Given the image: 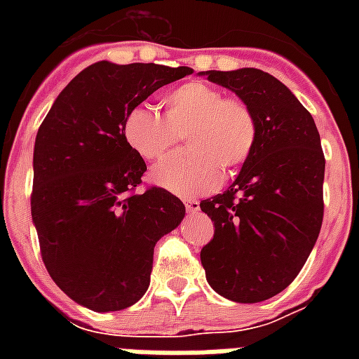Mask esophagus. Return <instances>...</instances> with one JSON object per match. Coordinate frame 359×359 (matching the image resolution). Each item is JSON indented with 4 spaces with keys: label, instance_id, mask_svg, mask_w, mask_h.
<instances>
[{
    "label": "esophagus",
    "instance_id": "esophagus-1",
    "mask_svg": "<svg viewBox=\"0 0 359 359\" xmlns=\"http://www.w3.org/2000/svg\"><path fill=\"white\" fill-rule=\"evenodd\" d=\"M184 205H187L188 215H196V213L200 211V202H196V200H187Z\"/></svg>",
    "mask_w": 359,
    "mask_h": 359
}]
</instances>
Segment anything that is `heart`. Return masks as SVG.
Wrapping results in <instances>:
<instances>
[{
    "mask_svg": "<svg viewBox=\"0 0 359 359\" xmlns=\"http://www.w3.org/2000/svg\"><path fill=\"white\" fill-rule=\"evenodd\" d=\"M165 115L134 105L123 121L126 144L146 161L169 154L180 136L184 151L172 154L151 171L157 187L172 194L200 196L221 182V170L234 172L246 163L257 140L256 117L241 100L225 97L211 84L190 81L163 95Z\"/></svg>",
    "mask_w": 359,
    "mask_h": 359,
    "instance_id": "b5f03b06",
    "label": "heart"
}]
</instances>
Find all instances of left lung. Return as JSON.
<instances>
[{
    "instance_id": "obj_1",
    "label": "left lung",
    "mask_w": 359,
    "mask_h": 359,
    "mask_svg": "<svg viewBox=\"0 0 359 359\" xmlns=\"http://www.w3.org/2000/svg\"><path fill=\"white\" fill-rule=\"evenodd\" d=\"M248 105L254 151L223 194L200 203L215 233L202 248L210 286L238 304L269 300L292 283L323 223L325 157L309 111L269 73L202 71Z\"/></svg>"
}]
</instances>
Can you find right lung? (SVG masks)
I'll use <instances>...</instances> for the list:
<instances>
[{"label": "right lung", "mask_w": 359, "mask_h": 359, "mask_svg": "<svg viewBox=\"0 0 359 359\" xmlns=\"http://www.w3.org/2000/svg\"><path fill=\"white\" fill-rule=\"evenodd\" d=\"M194 73L156 63L86 67L55 97L34 142L30 198L46 269L94 311H118L146 294L156 242L184 219L165 188L130 194L146 163L123 136L130 107Z\"/></svg>", "instance_id": "1"}]
</instances>
